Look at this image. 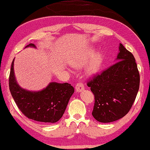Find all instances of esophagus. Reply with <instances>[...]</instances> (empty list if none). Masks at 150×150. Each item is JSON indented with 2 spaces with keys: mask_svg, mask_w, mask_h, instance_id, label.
<instances>
[{
  "mask_svg": "<svg viewBox=\"0 0 150 150\" xmlns=\"http://www.w3.org/2000/svg\"><path fill=\"white\" fill-rule=\"evenodd\" d=\"M83 89H84V85H83V83L79 82V83H76V91L77 92H81Z\"/></svg>",
  "mask_w": 150,
  "mask_h": 150,
  "instance_id": "obj_1",
  "label": "esophagus"
}]
</instances>
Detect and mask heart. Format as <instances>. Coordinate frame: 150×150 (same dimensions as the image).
Instances as JSON below:
<instances>
[{
    "label": "heart",
    "mask_w": 150,
    "mask_h": 150,
    "mask_svg": "<svg viewBox=\"0 0 150 150\" xmlns=\"http://www.w3.org/2000/svg\"><path fill=\"white\" fill-rule=\"evenodd\" d=\"M91 56V53H87L86 54H83L77 58V59H74L71 62V64L76 68H81L83 65H85L87 62L88 59H89L90 56ZM103 63V55L101 53H96L92 56L90 62H88L86 67V73L88 76H93L96 74L99 69H101Z\"/></svg>",
    "instance_id": "heart-1"
}]
</instances>
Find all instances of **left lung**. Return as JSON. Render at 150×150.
Instances as JSON below:
<instances>
[{"label":"left lung","instance_id":"1","mask_svg":"<svg viewBox=\"0 0 150 150\" xmlns=\"http://www.w3.org/2000/svg\"><path fill=\"white\" fill-rule=\"evenodd\" d=\"M119 50L117 62L87 83L94 95L92 116L103 123L125 117L139 91V73L134 57L122 43Z\"/></svg>","mask_w":150,"mask_h":150}]
</instances>
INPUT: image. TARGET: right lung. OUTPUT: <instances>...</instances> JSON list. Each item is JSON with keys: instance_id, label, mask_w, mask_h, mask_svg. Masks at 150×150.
Returning <instances> with one entry per match:
<instances>
[{"instance_id": "right-lung-1", "label": "right lung", "mask_w": 150, "mask_h": 150, "mask_svg": "<svg viewBox=\"0 0 150 150\" xmlns=\"http://www.w3.org/2000/svg\"><path fill=\"white\" fill-rule=\"evenodd\" d=\"M36 48L30 43L25 48ZM14 59L9 76L11 94L21 112L28 119L45 123H55L62 117L69 99L74 92L70 83L51 82L41 91H30L18 84L14 75Z\"/></svg>"}]
</instances>
